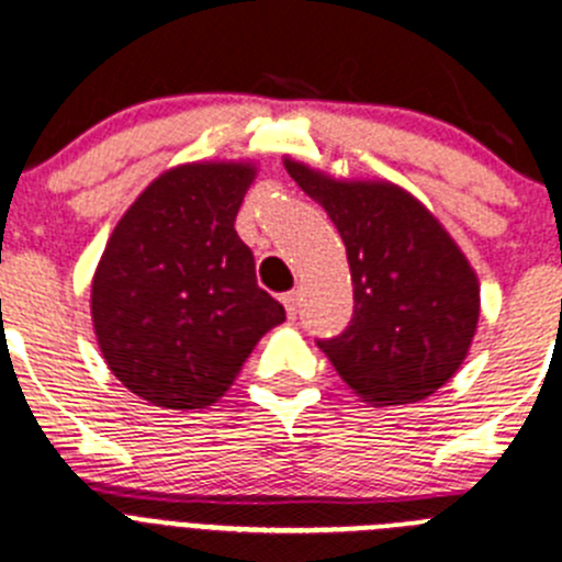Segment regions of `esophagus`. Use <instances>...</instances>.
<instances>
[{"mask_svg": "<svg viewBox=\"0 0 562 562\" xmlns=\"http://www.w3.org/2000/svg\"><path fill=\"white\" fill-rule=\"evenodd\" d=\"M281 301H284L286 314H290V317L295 319L297 317V308H301V292H297V290L286 292V295H281Z\"/></svg>", "mask_w": 562, "mask_h": 562, "instance_id": "34e87169", "label": "esophagus"}]
</instances>
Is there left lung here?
Wrapping results in <instances>:
<instances>
[{
    "label": "left lung",
    "mask_w": 562,
    "mask_h": 562,
    "mask_svg": "<svg viewBox=\"0 0 562 562\" xmlns=\"http://www.w3.org/2000/svg\"><path fill=\"white\" fill-rule=\"evenodd\" d=\"M347 248L352 317L317 339L341 381L367 403H416L445 386L472 345L480 286L467 256L425 206L394 184L334 181L286 159Z\"/></svg>",
    "instance_id": "1"
}]
</instances>
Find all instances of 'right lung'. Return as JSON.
Listing matches in <instances>:
<instances>
[{"instance_id": "right-lung-1", "label": "right lung", "mask_w": 562, "mask_h": 562, "mask_svg": "<svg viewBox=\"0 0 562 562\" xmlns=\"http://www.w3.org/2000/svg\"><path fill=\"white\" fill-rule=\"evenodd\" d=\"M250 165L168 170L143 190L93 276V328L112 375L162 408H204L234 383L284 306L256 284L234 232Z\"/></svg>"}]
</instances>
